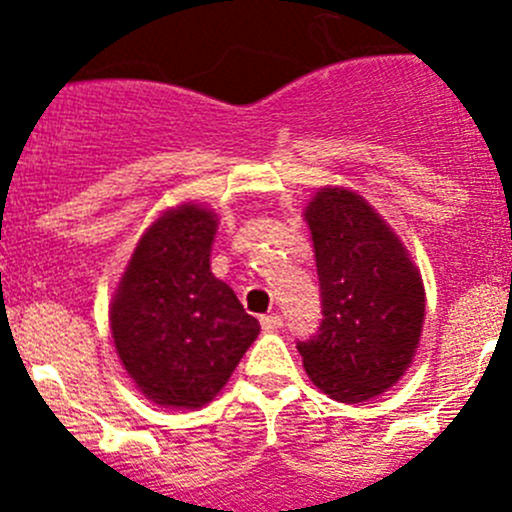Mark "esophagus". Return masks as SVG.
Masks as SVG:
<instances>
[{
    "label": "esophagus",
    "instance_id": "esophagus-1",
    "mask_svg": "<svg viewBox=\"0 0 512 512\" xmlns=\"http://www.w3.org/2000/svg\"><path fill=\"white\" fill-rule=\"evenodd\" d=\"M260 324L262 329H267V332H277V329H282L285 319H282L280 314H265V317H260Z\"/></svg>",
    "mask_w": 512,
    "mask_h": 512
}]
</instances>
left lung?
<instances>
[{"label": "left lung", "mask_w": 512, "mask_h": 512, "mask_svg": "<svg viewBox=\"0 0 512 512\" xmlns=\"http://www.w3.org/2000/svg\"><path fill=\"white\" fill-rule=\"evenodd\" d=\"M322 324L297 342L309 379L342 404L374 399L411 364L423 327L421 275L399 237L352 190L324 188L307 208Z\"/></svg>", "instance_id": "1"}]
</instances>
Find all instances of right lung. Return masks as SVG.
Masks as SVG:
<instances>
[{"label":"right lung","instance_id":"1","mask_svg":"<svg viewBox=\"0 0 512 512\" xmlns=\"http://www.w3.org/2000/svg\"><path fill=\"white\" fill-rule=\"evenodd\" d=\"M215 230V215L198 205L165 213L141 237L113 297L116 352L160 406L213 401L260 334V322L210 272Z\"/></svg>","mask_w":512,"mask_h":512}]
</instances>
